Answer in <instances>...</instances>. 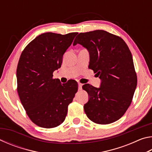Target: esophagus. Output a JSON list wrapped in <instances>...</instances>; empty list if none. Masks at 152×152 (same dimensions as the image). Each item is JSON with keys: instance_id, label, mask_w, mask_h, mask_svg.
Returning <instances> with one entry per match:
<instances>
[{"instance_id": "obj_1", "label": "esophagus", "mask_w": 152, "mask_h": 152, "mask_svg": "<svg viewBox=\"0 0 152 152\" xmlns=\"http://www.w3.org/2000/svg\"><path fill=\"white\" fill-rule=\"evenodd\" d=\"M82 84L78 82V90H80H80H82Z\"/></svg>"}]
</instances>
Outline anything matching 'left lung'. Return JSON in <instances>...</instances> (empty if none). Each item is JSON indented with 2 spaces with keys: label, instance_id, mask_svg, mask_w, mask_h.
<instances>
[{
  "label": "left lung",
  "instance_id": "8db88e82",
  "mask_svg": "<svg viewBox=\"0 0 152 152\" xmlns=\"http://www.w3.org/2000/svg\"><path fill=\"white\" fill-rule=\"evenodd\" d=\"M78 43L88 51V68L101 80L99 88L82 86L89 96L84 105L86 116L98 124L116 121L130 106L137 86L132 53L123 39L103 30L80 33L73 45Z\"/></svg>",
  "mask_w": 152,
  "mask_h": 152
}]
</instances>
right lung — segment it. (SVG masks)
Instances as JSON below:
<instances>
[{"instance_id":"right-lung-1","label":"right lung","mask_w":152,"mask_h":152,"mask_svg":"<svg viewBox=\"0 0 152 152\" xmlns=\"http://www.w3.org/2000/svg\"><path fill=\"white\" fill-rule=\"evenodd\" d=\"M77 34L43 33L31 41L20 56L17 92L28 117L39 127L53 128L61 124L78 91L74 80L61 84L53 78V72L61 67L64 53Z\"/></svg>"}]
</instances>
